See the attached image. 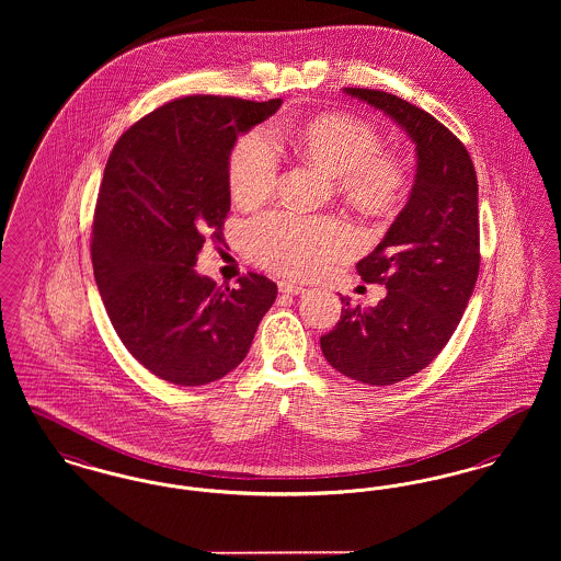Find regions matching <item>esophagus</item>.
<instances>
[{
	"mask_svg": "<svg viewBox=\"0 0 561 561\" xmlns=\"http://www.w3.org/2000/svg\"><path fill=\"white\" fill-rule=\"evenodd\" d=\"M278 291L287 295H299L304 294V287L297 285V283H291V280H280L278 283Z\"/></svg>",
	"mask_w": 561,
	"mask_h": 561,
	"instance_id": "esophagus-1",
	"label": "esophagus"
}]
</instances>
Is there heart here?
Wrapping results in <instances>:
<instances>
[{
    "instance_id": "heart-1",
    "label": "heart",
    "mask_w": 561,
    "mask_h": 561,
    "mask_svg": "<svg viewBox=\"0 0 561 561\" xmlns=\"http://www.w3.org/2000/svg\"><path fill=\"white\" fill-rule=\"evenodd\" d=\"M297 151L335 178L337 192L367 215H386L408 194L405 164L383 153L380 133L348 114H324L294 133ZM280 158L266 130H251L232 149L228 181L240 207H257L276 187ZM242 244L253 264L287 276H312L353 251L351 228L335 217L272 210L253 219Z\"/></svg>"
}]
</instances>
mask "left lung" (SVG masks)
Wrapping results in <instances>:
<instances>
[{
    "label": "left lung",
    "instance_id": "left-lung-1",
    "mask_svg": "<svg viewBox=\"0 0 561 561\" xmlns=\"http://www.w3.org/2000/svg\"><path fill=\"white\" fill-rule=\"evenodd\" d=\"M344 92L382 110L415 146L410 201L356 264L365 283L386 285V297L369 310L342 297L340 321L321 337L333 369L388 386L433 363L467 310L479 274L477 173L462 141L428 112L383 90Z\"/></svg>",
    "mask_w": 561,
    "mask_h": 561
}]
</instances>
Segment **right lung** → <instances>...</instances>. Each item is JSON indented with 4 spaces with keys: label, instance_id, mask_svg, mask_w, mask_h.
Returning a JSON list of instances; mask_svg holds the SVG:
<instances>
[{
    "label": "right lung",
    "instance_id": "1",
    "mask_svg": "<svg viewBox=\"0 0 561 561\" xmlns=\"http://www.w3.org/2000/svg\"><path fill=\"white\" fill-rule=\"evenodd\" d=\"M280 103L183 96L133 124L110 153L92 221L94 280L126 351L167 382L203 386L237 369L276 299L264 274L230 289L194 266L205 240L224 237L238 135Z\"/></svg>",
    "mask_w": 561,
    "mask_h": 561
}]
</instances>
